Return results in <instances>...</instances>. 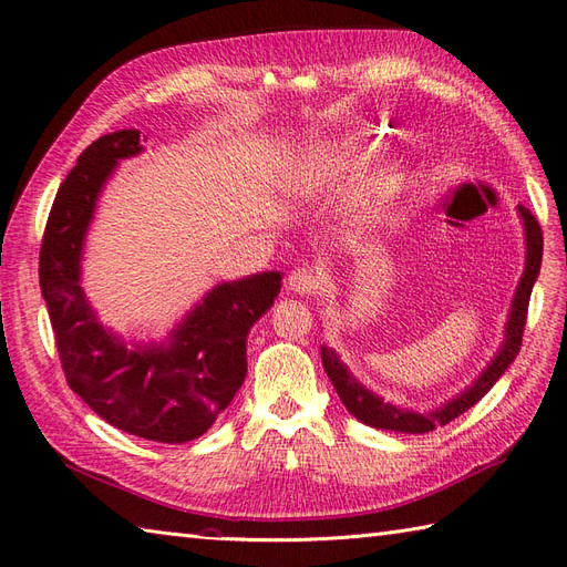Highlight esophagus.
Here are the masks:
<instances>
[{
    "instance_id": "obj_1",
    "label": "esophagus",
    "mask_w": 567,
    "mask_h": 567,
    "mask_svg": "<svg viewBox=\"0 0 567 567\" xmlns=\"http://www.w3.org/2000/svg\"><path fill=\"white\" fill-rule=\"evenodd\" d=\"M286 288L296 296H312L321 286H319V277L310 267H298L288 274Z\"/></svg>"
}]
</instances>
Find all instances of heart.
Returning <instances> with one entry per match:
<instances>
[{"label": "heart", "instance_id": "1", "mask_svg": "<svg viewBox=\"0 0 567 567\" xmlns=\"http://www.w3.org/2000/svg\"><path fill=\"white\" fill-rule=\"evenodd\" d=\"M390 198H392V184H388V182L379 184L362 198V203H359V215H362L364 221H375L385 210Z\"/></svg>", "mask_w": 567, "mask_h": 567}]
</instances>
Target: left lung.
Segmentation results:
<instances>
[{
  "instance_id": "8db88e82",
  "label": "left lung",
  "mask_w": 567,
  "mask_h": 567,
  "mask_svg": "<svg viewBox=\"0 0 567 567\" xmlns=\"http://www.w3.org/2000/svg\"><path fill=\"white\" fill-rule=\"evenodd\" d=\"M518 217L523 221V234H525V269L520 274V281L516 286V293L511 300V310L504 323V340L499 350L487 362V367L477 373V379L463 388L452 400L442 402L431 409H409L394 402H385L379 392L367 388L357 375L348 369L346 362H340L333 348L321 346V362L329 375L338 398L342 404L348 406L350 414L362 423L379 427V431H392V433H406V435H419V433H431L437 425H447L463 411H468L475 402H480L485 394L492 390V385L502 379L504 371L513 364L516 359L520 342H523V329L527 319V305L532 296V286H535L539 269H542V229L537 217L532 215L525 205H518Z\"/></svg>"
}]
</instances>
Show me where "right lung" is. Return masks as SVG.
<instances>
[{
    "label": "right lung",
    "mask_w": 567,
    "mask_h": 567,
    "mask_svg": "<svg viewBox=\"0 0 567 567\" xmlns=\"http://www.w3.org/2000/svg\"><path fill=\"white\" fill-rule=\"evenodd\" d=\"M140 130L101 136L61 184L40 250V288L71 390L130 435L182 444L225 411L248 373L246 342L281 290V271L210 288L163 340H125L82 288V255L117 163L140 156Z\"/></svg>",
    "instance_id": "right-lung-1"
}]
</instances>
